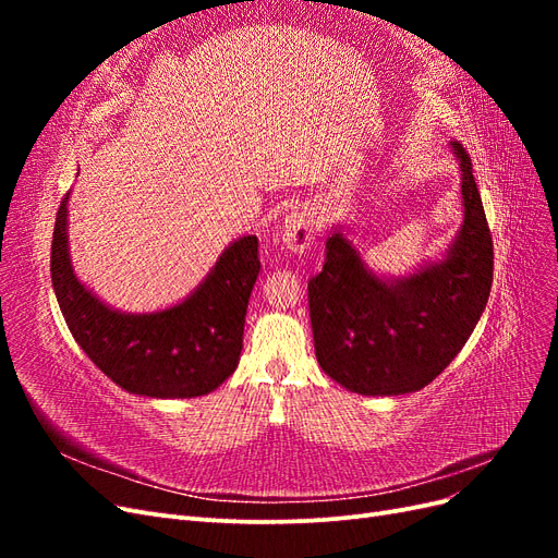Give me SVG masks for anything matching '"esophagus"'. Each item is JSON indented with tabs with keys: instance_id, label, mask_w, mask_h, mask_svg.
Here are the masks:
<instances>
[{
	"instance_id": "obj_1",
	"label": "esophagus",
	"mask_w": 558,
	"mask_h": 558,
	"mask_svg": "<svg viewBox=\"0 0 558 558\" xmlns=\"http://www.w3.org/2000/svg\"><path fill=\"white\" fill-rule=\"evenodd\" d=\"M279 240L291 253H305L314 242V216L310 209H295L283 218Z\"/></svg>"
}]
</instances>
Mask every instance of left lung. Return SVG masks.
Instances as JSON below:
<instances>
[{"instance_id": "1", "label": "left lung", "mask_w": 558, "mask_h": 558, "mask_svg": "<svg viewBox=\"0 0 558 558\" xmlns=\"http://www.w3.org/2000/svg\"><path fill=\"white\" fill-rule=\"evenodd\" d=\"M461 167L463 223L442 258L404 277H381L332 226L326 265L310 279L316 361L347 391L402 396L421 391L463 349L488 302L494 242L468 150L451 142Z\"/></svg>"}]
</instances>
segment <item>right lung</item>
I'll return each instance as SVG.
<instances>
[{
  "label": "right lung",
  "mask_w": 558,
  "mask_h": 558,
  "mask_svg": "<svg viewBox=\"0 0 558 558\" xmlns=\"http://www.w3.org/2000/svg\"><path fill=\"white\" fill-rule=\"evenodd\" d=\"M70 193L60 202L50 279L66 328L102 373L144 398H197L216 391L240 363L244 318L260 272L258 238L234 240L197 289L158 312H121L83 283L70 258Z\"/></svg>",
  "instance_id": "right-lung-1"
}]
</instances>
